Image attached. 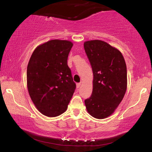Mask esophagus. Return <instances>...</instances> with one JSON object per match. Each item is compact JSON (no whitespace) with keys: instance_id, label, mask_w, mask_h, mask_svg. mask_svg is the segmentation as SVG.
Here are the masks:
<instances>
[{"instance_id":"esophagus-1","label":"esophagus","mask_w":152,"mask_h":152,"mask_svg":"<svg viewBox=\"0 0 152 152\" xmlns=\"http://www.w3.org/2000/svg\"><path fill=\"white\" fill-rule=\"evenodd\" d=\"M80 86H81V83H77V84H76V86H77V88H80Z\"/></svg>"}]
</instances>
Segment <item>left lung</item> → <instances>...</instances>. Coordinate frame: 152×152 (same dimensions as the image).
Returning <instances> with one entry per match:
<instances>
[{
	"label": "left lung",
	"mask_w": 152,
	"mask_h": 152,
	"mask_svg": "<svg viewBox=\"0 0 152 152\" xmlns=\"http://www.w3.org/2000/svg\"><path fill=\"white\" fill-rule=\"evenodd\" d=\"M93 73V92L84 101L88 113L97 119L111 115L127 88L126 66L119 50L101 40L84 43Z\"/></svg>",
	"instance_id": "left-lung-1"
}]
</instances>
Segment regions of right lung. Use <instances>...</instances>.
Returning a JSON list of instances; mask_svg holds the SVG:
<instances>
[{"label":"right lung","mask_w":152,"mask_h":152,"mask_svg":"<svg viewBox=\"0 0 152 152\" xmlns=\"http://www.w3.org/2000/svg\"><path fill=\"white\" fill-rule=\"evenodd\" d=\"M73 43L53 39L37 46L27 68V86L38 111L48 117H57L67 110L76 85L68 66Z\"/></svg>","instance_id":"add662e5"}]
</instances>
